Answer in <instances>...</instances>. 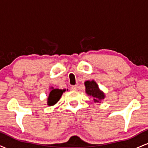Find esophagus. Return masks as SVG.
Listing matches in <instances>:
<instances>
[{"instance_id":"1","label":"esophagus","mask_w":148,"mask_h":148,"mask_svg":"<svg viewBox=\"0 0 148 148\" xmlns=\"http://www.w3.org/2000/svg\"><path fill=\"white\" fill-rule=\"evenodd\" d=\"M71 89H72V90H73V91H76L78 89V86H73L71 87Z\"/></svg>"}]
</instances>
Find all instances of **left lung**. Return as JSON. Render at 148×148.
<instances>
[{
    "label": "left lung",
    "mask_w": 148,
    "mask_h": 148,
    "mask_svg": "<svg viewBox=\"0 0 148 148\" xmlns=\"http://www.w3.org/2000/svg\"><path fill=\"white\" fill-rule=\"evenodd\" d=\"M86 87V93L92 99L94 103H101L105 98V94L99 89V86L94 80L86 81L84 83Z\"/></svg>",
    "instance_id": "8db88e82"
}]
</instances>
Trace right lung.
Masks as SVG:
<instances>
[{"instance_id": "obj_1", "label": "right lung", "mask_w": 148, "mask_h": 148, "mask_svg": "<svg viewBox=\"0 0 148 148\" xmlns=\"http://www.w3.org/2000/svg\"><path fill=\"white\" fill-rule=\"evenodd\" d=\"M49 89H50V92H49V97L47 98V105L51 106L55 105L59 101L63 92L66 91V89L62 90L58 89V88H54L53 87H51Z\"/></svg>"}]
</instances>
